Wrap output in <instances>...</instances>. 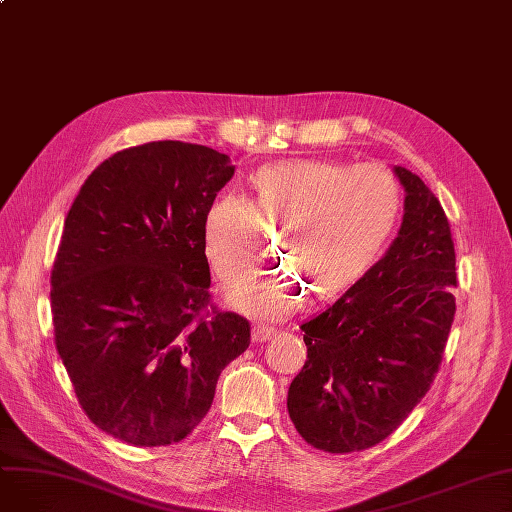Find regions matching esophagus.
I'll list each match as a JSON object with an SVG mask.
<instances>
[{"label":"esophagus","mask_w":512,"mask_h":512,"mask_svg":"<svg viewBox=\"0 0 512 512\" xmlns=\"http://www.w3.org/2000/svg\"><path fill=\"white\" fill-rule=\"evenodd\" d=\"M276 332H278L276 328L267 326V324H255L251 336H253V342H263V340H270Z\"/></svg>","instance_id":"esophagus-1"}]
</instances>
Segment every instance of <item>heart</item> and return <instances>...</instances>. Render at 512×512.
<instances>
[{
  "instance_id": "obj_1",
  "label": "heart",
  "mask_w": 512,
  "mask_h": 512,
  "mask_svg": "<svg viewBox=\"0 0 512 512\" xmlns=\"http://www.w3.org/2000/svg\"><path fill=\"white\" fill-rule=\"evenodd\" d=\"M400 215V184L386 168L334 159L278 161L251 174L245 201L224 195L207 207L203 253L224 284H238L261 255V230H280V253L301 280L261 276L238 288L232 303L282 317L301 305L307 288L328 299L359 282L382 257Z\"/></svg>"
}]
</instances>
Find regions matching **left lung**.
Returning <instances> with one entry per match:
<instances>
[{"label":"left lung","instance_id":"1","mask_svg":"<svg viewBox=\"0 0 512 512\" xmlns=\"http://www.w3.org/2000/svg\"><path fill=\"white\" fill-rule=\"evenodd\" d=\"M405 215L388 253L301 330L307 361L288 415L317 450L386 440L432 388L454 319L456 255L446 213L423 180L394 168Z\"/></svg>","mask_w":512,"mask_h":512}]
</instances>
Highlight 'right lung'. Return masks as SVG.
I'll list each match as a JSON object with an SVG mask.
<instances>
[{
  "mask_svg": "<svg viewBox=\"0 0 512 512\" xmlns=\"http://www.w3.org/2000/svg\"><path fill=\"white\" fill-rule=\"evenodd\" d=\"M234 176L215 149L128 147L80 186L51 267L53 336L87 417L132 446L184 440L251 324L211 303L201 224Z\"/></svg>",
  "mask_w": 512,
  "mask_h": 512,
  "instance_id": "obj_1",
  "label": "right lung"
}]
</instances>
